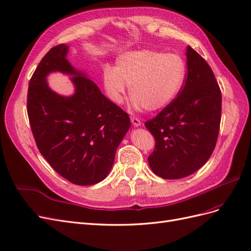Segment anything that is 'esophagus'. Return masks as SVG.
Returning <instances> with one entry per match:
<instances>
[{
	"instance_id": "obj_1",
	"label": "esophagus",
	"mask_w": 251,
	"mask_h": 251,
	"mask_svg": "<svg viewBox=\"0 0 251 251\" xmlns=\"http://www.w3.org/2000/svg\"><path fill=\"white\" fill-rule=\"evenodd\" d=\"M131 121H132V124H133V126H135V127H137V126H141V121H140V119H138L137 117H131Z\"/></svg>"
}]
</instances>
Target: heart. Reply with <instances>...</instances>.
Here are the masks:
<instances>
[{"instance_id": "heart-1", "label": "heart", "mask_w": 251, "mask_h": 251, "mask_svg": "<svg viewBox=\"0 0 251 251\" xmlns=\"http://www.w3.org/2000/svg\"><path fill=\"white\" fill-rule=\"evenodd\" d=\"M186 66L176 53L154 50L128 51L120 55L116 67L105 65L102 81L105 93L121 103L130 87L133 107L157 112L176 100L184 85Z\"/></svg>"}]
</instances>
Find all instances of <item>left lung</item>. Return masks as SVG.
<instances>
[{"label": "left lung", "instance_id": "1", "mask_svg": "<svg viewBox=\"0 0 251 251\" xmlns=\"http://www.w3.org/2000/svg\"><path fill=\"white\" fill-rule=\"evenodd\" d=\"M185 85L169 107L146 123L156 146L148 160L163 179H181L201 169L215 150L222 95L209 65L186 48Z\"/></svg>", "mask_w": 251, "mask_h": 251}]
</instances>
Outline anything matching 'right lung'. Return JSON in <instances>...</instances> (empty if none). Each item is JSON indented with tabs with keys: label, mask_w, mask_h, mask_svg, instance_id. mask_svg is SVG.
I'll list each match as a JSON object with an SVG mask.
<instances>
[{
	"label": "right lung",
	"mask_w": 251,
	"mask_h": 251,
	"mask_svg": "<svg viewBox=\"0 0 251 251\" xmlns=\"http://www.w3.org/2000/svg\"><path fill=\"white\" fill-rule=\"evenodd\" d=\"M68 51L65 44L51 48L35 69L27 95L29 123L40 153L53 170L74 184L92 185L107 178L131 120L69 63ZM52 72L71 75L72 96L50 90L47 76Z\"/></svg>",
	"instance_id": "right-lung-1"
}]
</instances>
